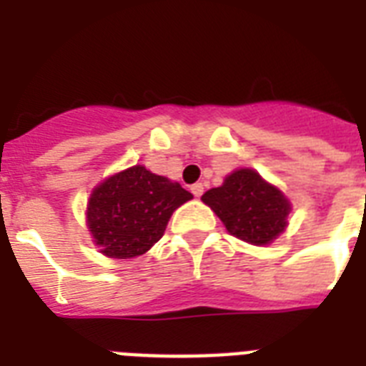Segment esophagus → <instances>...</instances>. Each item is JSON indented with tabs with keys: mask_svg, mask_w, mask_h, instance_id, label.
<instances>
[{
	"mask_svg": "<svg viewBox=\"0 0 366 366\" xmlns=\"http://www.w3.org/2000/svg\"><path fill=\"white\" fill-rule=\"evenodd\" d=\"M190 190H192V194H194L196 198H200V196L204 194V185H202V183H194V185L190 187Z\"/></svg>",
	"mask_w": 366,
	"mask_h": 366,
	"instance_id": "obj_1",
	"label": "esophagus"
}]
</instances>
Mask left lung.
<instances>
[{
    "label": "left lung",
    "mask_w": 366,
    "mask_h": 366,
    "mask_svg": "<svg viewBox=\"0 0 366 366\" xmlns=\"http://www.w3.org/2000/svg\"><path fill=\"white\" fill-rule=\"evenodd\" d=\"M202 200L224 222L226 230L247 243H271L288 222L290 202L285 194L249 168L230 174Z\"/></svg>",
    "instance_id": "1"
}]
</instances>
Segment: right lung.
I'll list each match as a JSON object with an SVG mask.
<instances>
[{
  "instance_id": "right-lung-1",
  "label": "right lung",
  "mask_w": 366,
  "mask_h": 366,
  "mask_svg": "<svg viewBox=\"0 0 366 366\" xmlns=\"http://www.w3.org/2000/svg\"><path fill=\"white\" fill-rule=\"evenodd\" d=\"M190 198L179 183L132 166L93 190L87 226L102 254L134 258L161 239L172 213Z\"/></svg>"
}]
</instances>
